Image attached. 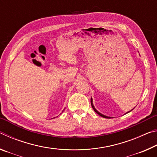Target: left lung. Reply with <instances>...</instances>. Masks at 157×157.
I'll use <instances>...</instances> for the list:
<instances>
[{
    "label": "left lung",
    "instance_id": "obj_1",
    "mask_svg": "<svg viewBox=\"0 0 157 157\" xmlns=\"http://www.w3.org/2000/svg\"><path fill=\"white\" fill-rule=\"evenodd\" d=\"M91 106H92V107H93V109H94V110L95 111V113H97L98 115L99 116H102V117H103V118H111V117H109V116H105V115H103L102 113H100L99 111H98V110H96V109L95 108V107H94V104H93V99H92V98H91ZM131 111H132V109L131 110ZM128 111V112H127L126 113H129V112H130V111Z\"/></svg>",
    "mask_w": 157,
    "mask_h": 157
}]
</instances>
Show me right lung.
Here are the masks:
<instances>
[{"instance_id": "right-lung-1", "label": "right lung", "mask_w": 157, "mask_h": 157, "mask_svg": "<svg viewBox=\"0 0 157 157\" xmlns=\"http://www.w3.org/2000/svg\"><path fill=\"white\" fill-rule=\"evenodd\" d=\"M63 111H62V112H63Z\"/></svg>"}]
</instances>
